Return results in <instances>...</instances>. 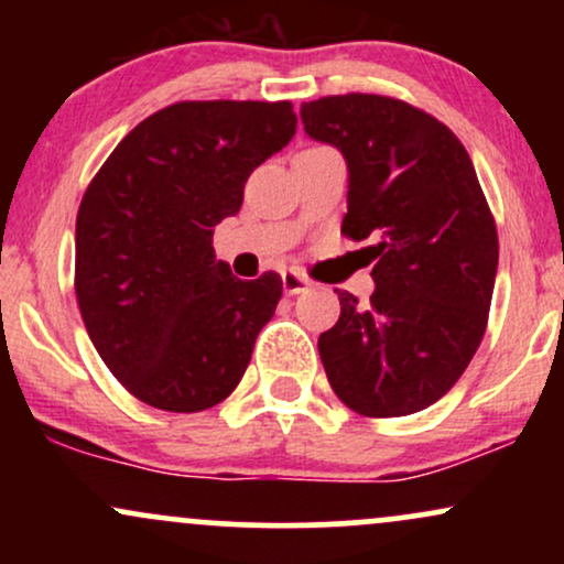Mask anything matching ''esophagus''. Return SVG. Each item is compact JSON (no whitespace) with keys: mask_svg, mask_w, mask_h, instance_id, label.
Segmentation results:
<instances>
[{"mask_svg":"<svg viewBox=\"0 0 564 564\" xmlns=\"http://www.w3.org/2000/svg\"><path fill=\"white\" fill-rule=\"evenodd\" d=\"M281 281H283V291H286V294H302V291L310 289V278L296 273V270H286V273L281 275Z\"/></svg>","mask_w":564,"mask_h":564,"instance_id":"34e87169","label":"esophagus"}]
</instances>
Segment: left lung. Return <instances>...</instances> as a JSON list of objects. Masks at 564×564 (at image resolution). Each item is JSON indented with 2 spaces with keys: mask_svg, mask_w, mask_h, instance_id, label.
<instances>
[{
  "mask_svg": "<svg viewBox=\"0 0 564 564\" xmlns=\"http://www.w3.org/2000/svg\"><path fill=\"white\" fill-rule=\"evenodd\" d=\"M300 116L347 161L341 232L379 241L368 246L371 302L336 289L341 315L318 339L332 390L364 416L424 411L480 347L496 283V223L467 148L435 116L384 95L321 97Z\"/></svg>",
  "mask_w": 564,
  "mask_h": 564,
  "instance_id": "obj_1",
  "label": "left lung"
}]
</instances>
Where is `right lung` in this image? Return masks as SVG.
<instances>
[{
  "label": "right lung",
  "mask_w": 564,
  "mask_h": 564,
  "mask_svg": "<svg viewBox=\"0 0 564 564\" xmlns=\"http://www.w3.org/2000/svg\"><path fill=\"white\" fill-rule=\"evenodd\" d=\"M294 132L289 100L174 102L140 121L89 183L76 302L102 364L142 403L196 413L241 381L283 281H238L212 236Z\"/></svg>",
  "instance_id": "right-lung-1"
}]
</instances>
